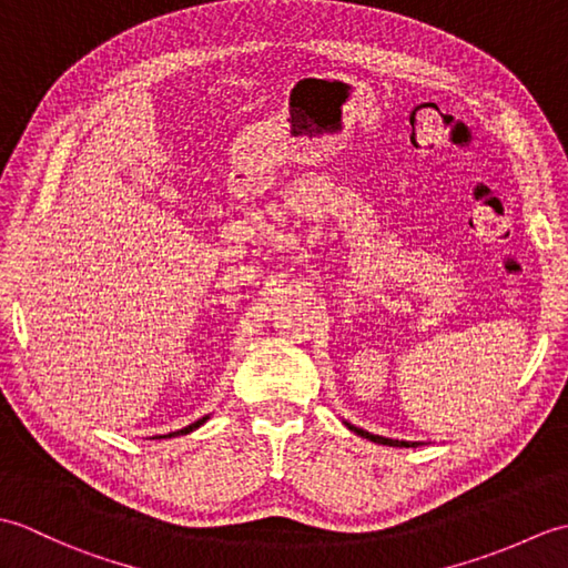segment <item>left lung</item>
Returning a JSON list of instances; mask_svg holds the SVG:
<instances>
[{
  "mask_svg": "<svg viewBox=\"0 0 568 568\" xmlns=\"http://www.w3.org/2000/svg\"><path fill=\"white\" fill-rule=\"evenodd\" d=\"M348 429H354V432H356V434H361V437H364V439H371V442H376V444H388V446H415L413 442H397V439H385V437H378V434H368V432L358 429V427H354V425H348Z\"/></svg>",
  "mask_w": 568,
  "mask_h": 568,
  "instance_id": "obj_1",
  "label": "left lung"
}]
</instances>
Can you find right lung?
<instances>
[{
    "mask_svg": "<svg viewBox=\"0 0 568 568\" xmlns=\"http://www.w3.org/2000/svg\"><path fill=\"white\" fill-rule=\"evenodd\" d=\"M210 419V415H204V417H200L197 422H192V425H187L185 429H178V432H173V434H168V437H175V434H187V432H192V429H197L200 425H204V422Z\"/></svg>",
    "mask_w": 568,
    "mask_h": 568,
    "instance_id": "obj_1",
    "label": "right lung"
}]
</instances>
